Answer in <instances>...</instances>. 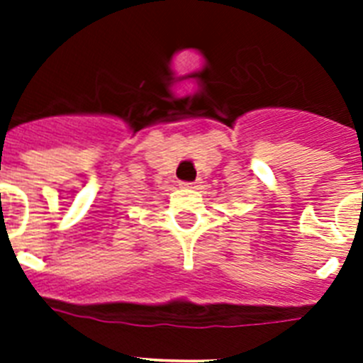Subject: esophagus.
Wrapping results in <instances>:
<instances>
[{"label":"esophagus","mask_w":363,"mask_h":363,"mask_svg":"<svg viewBox=\"0 0 363 363\" xmlns=\"http://www.w3.org/2000/svg\"><path fill=\"white\" fill-rule=\"evenodd\" d=\"M182 187L184 189H196L198 187V182H182Z\"/></svg>","instance_id":"esophagus-1"}]
</instances>
